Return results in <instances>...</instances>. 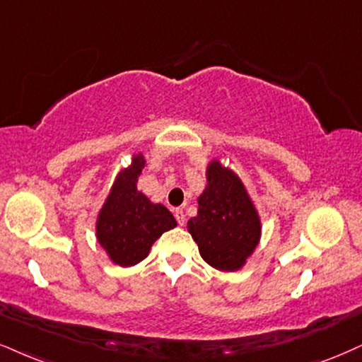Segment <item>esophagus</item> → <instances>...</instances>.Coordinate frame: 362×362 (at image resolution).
Here are the masks:
<instances>
[{
  "label": "esophagus",
  "instance_id": "1",
  "mask_svg": "<svg viewBox=\"0 0 362 362\" xmlns=\"http://www.w3.org/2000/svg\"><path fill=\"white\" fill-rule=\"evenodd\" d=\"M174 216H176V220H177V223H180L181 226L186 223V215H185V211H182L181 208L174 209Z\"/></svg>",
  "mask_w": 362,
  "mask_h": 362
}]
</instances>
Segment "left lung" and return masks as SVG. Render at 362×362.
Listing matches in <instances>:
<instances>
[{
    "label": "left lung",
    "mask_w": 362,
    "mask_h": 362,
    "mask_svg": "<svg viewBox=\"0 0 362 362\" xmlns=\"http://www.w3.org/2000/svg\"><path fill=\"white\" fill-rule=\"evenodd\" d=\"M204 176L198 215L188 221V231L208 265L220 272H236L243 269L260 243V215L238 174L220 159L209 160Z\"/></svg>",
    "instance_id": "obj_1"
}]
</instances>
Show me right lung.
<instances>
[{
  "instance_id": "right-lung-1",
  "label": "right lung",
  "mask_w": 362,
  "mask_h": 362,
  "mask_svg": "<svg viewBox=\"0 0 362 362\" xmlns=\"http://www.w3.org/2000/svg\"><path fill=\"white\" fill-rule=\"evenodd\" d=\"M146 158L132 154L131 164L115 174L109 194L95 221L97 242L107 258L119 267H134L149 255L153 243L164 231L176 228L173 213L153 203L137 189Z\"/></svg>"
}]
</instances>
